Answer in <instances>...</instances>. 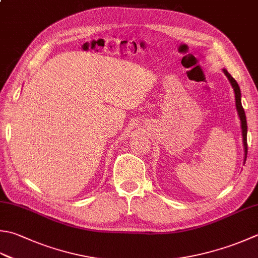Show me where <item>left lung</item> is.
<instances>
[{"label":"left lung","mask_w":258,"mask_h":258,"mask_svg":"<svg viewBox=\"0 0 258 258\" xmlns=\"http://www.w3.org/2000/svg\"><path fill=\"white\" fill-rule=\"evenodd\" d=\"M224 74L226 77L228 78L231 87L234 89L235 93V104H236V109L237 113H238V117L240 119V127H241V136H243V144H244V164L246 162L247 158V122H246V115L244 112L243 105H241V94H240V88L238 84H237L236 80L231 77V75L227 72L226 69H223Z\"/></svg>","instance_id":"obj_1"}]
</instances>
